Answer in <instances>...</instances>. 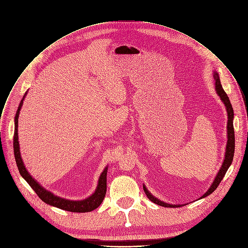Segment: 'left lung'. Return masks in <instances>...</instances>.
<instances>
[{"label": "left lung", "instance_id": "obj_1", "mask_svg": "<svg viewBox=\"0 0 248 248\" xmlns=\"http://www.w3.org/2000/svg\"><path fill=\"white\" fill-rule=\"evenodd\" d=\"M213 78H214V82H215L216 93L220 96L223 104L225 105L226 110H227V113H228V123H227V138H228V140H227V145H226L225 158H224V161L222 163V166H221L220 170L218 171V173H217L213 183L211 184L210 187L208 188V190L202 196L200 197V200L204 199V197L208 196L209 194H211L217 188L220 182L223 180L226 172L228 171L229 167L231 166V164L232 162V158H233V154H234V131H233V124H232L233 109H232V104L230 102V98H229L228 94L226 93V92L224 91V89L221 85L219 74L216 71H213ZM142 186H143V190H144L146 196L148 197V199H150V201H152L154 203H155L157 205H160V206H163V207H180V206L186 205V203L185 204H170V203L164 202L158 200L157 197H155V195H153L150 192V190L146 188V186L144 185H142Z\"/></svg>", "mask_w": 248, "mask_h": 248}]
</instances>
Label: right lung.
Returning a JSON list of instances; mask_svg holds the SVG:
<instances>
[{
	"label": "right lung",
	"mask_w": 248,
	"mask_h": 248,
	"mask_svg": "<svg viewBox=\"0 0 248 248\" xmlns=\"http://www.w3.org/2000/svg\"><path fill=\"white\" fill-rule=\"evenodd\" d=\"M27 94V92L23 95L22 100L18 106L16 117H15V136H14V152H15V157L16 162L18 168V171L22 178L29 184V186L33 188V190L38 194L40 199L46 204L55 206L57 208L70 211V212H79V213H85V212H91L100 206L105 199L107 193V176H108V166H107L104 171L102 172L100 178H98L97 186L95 187V190L93 193H92L89 197L82 201H70L65 200L63 197L58 196L51 192L49 190L46 189L37 180H35L30 173L25 168V165L23 163V160L20 155V147H19V141H18V117L20 113V109L23 105V101L25 98V95Z\"/></svg>",
	"instance_id": "1"
}]
</instances>
